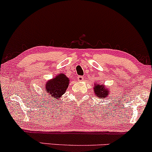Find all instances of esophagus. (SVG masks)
Instances as JSON below:
<instances>
[{"label":"esophagus","mask_w":152,"mask_h":152,"mask_svg":"<svg viewBox=\"0 0 152 152\" xmlns=\"http://www.w3.org/2000/svg\"><path fill=\"white\" fill-rule=\"evenodd\" d=\"M77 79H78V81H82L83 80H84V77H83V76H79L77 77Z\"/></svg>","instance_id":"1"}]
</instances>
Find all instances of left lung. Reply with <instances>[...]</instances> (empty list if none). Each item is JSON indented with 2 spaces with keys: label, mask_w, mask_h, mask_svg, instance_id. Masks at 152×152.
<instances>
[{
  "label": "left lung",
  "mask_w": 152,
  "mask_h": 152,
  "mask_svg": "<svg viewBox=\"0 0 152 152\" xmlns=\"http://www.w3.org/2000/svg\"><path fill=\"white\" fill-rule=\"evenodd\" d=\"M94 93L96 96H97L98 97L102 98H105L107 96L108 93H110V91L108 89H107V88L104 87V86L102 85H97V84H95L94 86Z\"/></svg>",
  "instance_id": "left-lung-1"
}]
</instances>
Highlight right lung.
<instances>
[{
    "label": "right lung",
    "instance_id": "1",
    "mask_svg": "<svg viewBox=\"0 0 152 152\" xmlns=\"http://www.w3.org/2000/svg\"><path fill=\"white\" fill-rule=\"evenodd\" d=\"M69 80L63 73L56 76L53 79L48 81L45 84V93L52 100H57L60 96L66 92L67 89Z\"/></svg>",
    "mask_w": 152,
    "mask_h": 152
}]
</instances>
